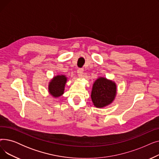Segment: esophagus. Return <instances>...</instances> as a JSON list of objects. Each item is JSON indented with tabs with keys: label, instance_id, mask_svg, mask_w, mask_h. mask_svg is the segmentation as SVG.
Segmentation results:
<instances>
[{
	"label": "esophagus",
	"instance_id": "1",
	"mask_svg": "<svg viewBox=\"0 0 159 159\" xmlns=\"http://www.w3.org/2000/svg\"><path fill=\"white\" fill-rule=\"evenodd\" d=\"M77 73H78L79 77L82 78L83 76V73H84V70H83V69H82V68H79L77 70Z\"/></svg>",
	"mask_w": 159,
	"mask_h": 159
}]
</instances>
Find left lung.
I'll use <instances>...</instances> for the list:
<instances>
[{
  "label": "left lung",
  "instance_id": "obj_1",
  "mask_svg": "<svg viewBox=\"0 0 159 159\" xmlns=\"http://www.w3.org/2000/svg\"><path fill=\"white\" fill-rule=\"evenodd\" d=\"M117 93L116 83L112 80L99 77L93 82L91 98L93 105L102 108L111 104Z\"/></svg>",
  "mask_w": 159,
  "mask_h": 159
}]
</instances>
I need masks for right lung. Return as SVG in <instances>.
I'll list each match as a JSON object with an SVG mask.
<instances>
[{"label":"right lung","instance_id":"1","mask_svg":"<svg viewBox=\"0 0 159 159\" xmlns=\"http://www.w3.org/2000/svg\"><path fill=\"white\" fill-rule=\"evenodd\" d=\"M68 77L65 75H57L54 76L48 84V92L53 98H57L64 93L65 86Z\"/></svg>","mask_w":159,"mask_h":159}]
</instances>
